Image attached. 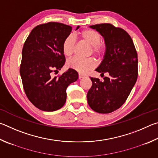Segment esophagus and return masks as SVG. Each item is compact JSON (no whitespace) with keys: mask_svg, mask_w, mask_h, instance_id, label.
I'll list each match as a JSON object with an SVG mask.
<instances>
[{"mask_svg":"<svg viewBox=\"0 0 158 158\" xmlns=\"http://www.w3.org/2000/svg\"><path fill=\"white\" fill-rule=\"evenodd\" d=\"M85 76L84 75V74H79V79H81V78H84Z\"/></svg>","mask_w":158,"mask_h":158,"instance_id":"obj_1","label":"esophagus"}]
</instances>
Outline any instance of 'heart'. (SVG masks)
Listing matches in <instances>:
<instances>
[{"label": "heart", "mask_w": 158, "mask_h": 158, "mask_svg": "<svg viewBox=\"0 0 158 158\" xmlns=\"http://www.w3.org/2000/svg\"><path fill=\"white\" fill-rule=\"evenodd\" d=\"M83 40L87 42L91 46L92 53L98 56H101L105 52V47L101 43V36L97 31L85 29L82 31L80 33ZM76 40L73 35H69L65 37L63 42V52L67 56H71L73 54L75 48ZM67 65L68 68L74 69L80 73H85L95 68V62L93 58H81L79 57H74L69 59Z\"/></svg>", "instance_id": "1"}]
</instances>
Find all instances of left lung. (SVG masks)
Listing matches in <instances>:
<instances>
[{
	"instance_id": "8db88e82",
	"label": "left lung",
	"mask_w": 158,
	"mask_h": 158,
	"mask_svg": "<svg viewBox=\"0 0 158 158\" xmlns=\"http://www.w3.org/2000/svg\"><path fill=\"white\" fill-rule=\"evenodd\" d=\"M89 27L97 31L105 40V55L95 71L101 76L106 73L108 77H104L102 81L90 77L92 86L87 93V101L93 111L109 114L123 105L137 81V51L131 37L123 29L110 23Z\"/></svg>"
}]
</instances>
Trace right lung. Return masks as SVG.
Returning a JSON list of instances; mask_svg holds the SVG:
<instances>
[{"instance_id":"1","label":"right lung","mask_w":158,"mask_h":158,"mask_svg":"<svg viewBox=\"0 0 158 158\" xmlns=\"http://www.w3.org/2000/svg\"><path fill=\"white\" fill-rule=\"evenodd\" d=\"M71 32L68 25L44 23L35 27L23 44L20 66L23 89L31 103L42 111L62 107L66 102V89L78 79L77 72L71 68L60 77H52L53 70H60L65 64L63 42Z\"/></svg>"}]
</instances>
